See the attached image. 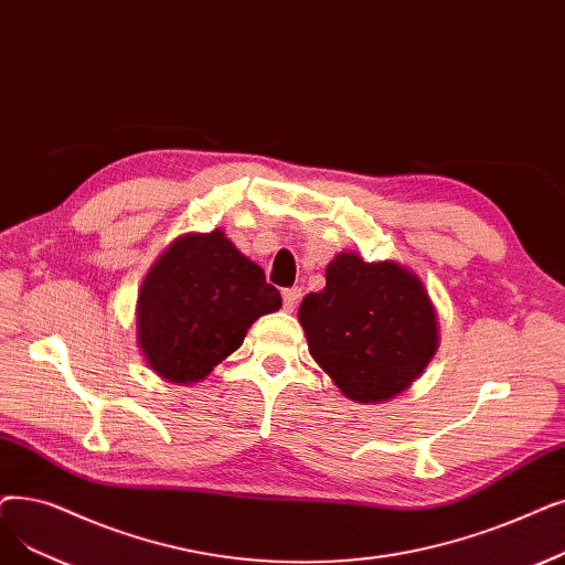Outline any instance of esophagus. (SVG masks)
Instances as JSON below:
<instances>
[{"instance_id":"34e87169","label":"esophagus","mask_w":565,"mask_h":565,"mask_svg":"<svg viewBox=\"0 0 565 565\" xmlns=\"http://www.w3.org/2000/svg\"><path fill=\"white\" fill-rule=\"evenodd\" d=\"M281 298H284V309H286V311H292V309L298 307V302H300V298H302V288H298V286L284 288V290H281Z\"/></svg>"}]
</instances>
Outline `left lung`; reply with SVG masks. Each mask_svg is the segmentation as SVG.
<instances>
[{
	"label": "left lung",
	"instance_id": "left-lung-1",
	"mask_svg": "<svg viewBox=\"0 0 565 565\" xmlns=\"http://www.w3.org/2000/svg\"><path fill=\"white\" fill-rule=\"evenodd\" d=\"M309 353L353 402L399 395L431 360L438 330L423 281L397 263L339 254L298 311Z\"/></svg>",
	"mask_w": 565,
	"mask_h": 565
}]
</instances>
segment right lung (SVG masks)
<instances>
[{"instance_id": "obj_1", "label": "right lung", "mask_w": 565, "mask_h": 565, "mask_svg": "<svg viewBox=\"0 0 565 565\" xmlns=\"http://www.w3.org/2000/svg\"><path fill=\"white\" fill-rule=\"evenodd\" d=\"M279 307V290L222 231L184 235L142 281L138 343L159 376L193 383L242 347L256 318Z\"/></svg>"}]
</instances>
